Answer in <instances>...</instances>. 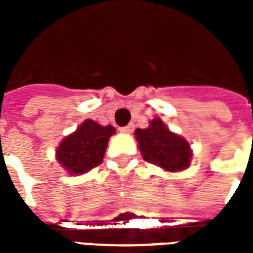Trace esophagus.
<instances>
[{"label": "esophagus", "instance_id": "esophagus-1", "mask_svg": "<svg viewBox=\"0 0 253 253\" xmlns=\"http://www.w3.org/2000/svg\"><path fill=\"white\" fill-rule=\"evenodd\" d=\"M119 130H121V132H125V134H130V132L134 130V125H132V123H130V125H127V126L121 127Z\"/></svg>", "mask_w": 253, "mask_h": 253}]
</instances>
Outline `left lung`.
Here are the masks:
<instances>
[{
    "instance_id": "left-lung-1",
    "label": "left lung",
    "mask_w": 253,
    "mask_h": 253,
    "mask_svg": "<svg viewBox=\"0 0 253 253\" xmlns=\"http://www.w3.org/2000/svg\"><path fill=\"white\" fill-rule=\"evenodd\" d=\"M139 150L145 161L176 172L190 165L191 149L184 138L170 132L161 119H153L148 128L135 130Z\"/></svg>"
}]
</instances>
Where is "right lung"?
Segmentation results:
<instances>
[{"label": "right lung", "instance_id": "1", "mask_svg": "<svg viewBox=\"0 0 253 253\" xmlns=\"http://www.w3.org/2000/svg\"><path fill=\"white\" fill-rule=\"evenodd\" d=\"M114 132L115 128L110 125L100 126L88 119L61 142L57 160L72 175L85 173L103 163L107 143Z\"/></svg>", "mask_w": 253, "mask_h": 253}]
</instances>
